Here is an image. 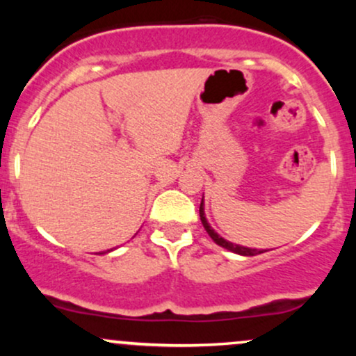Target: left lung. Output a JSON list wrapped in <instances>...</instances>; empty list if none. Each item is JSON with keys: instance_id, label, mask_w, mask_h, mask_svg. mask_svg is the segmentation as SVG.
I'll return each instance as SVG.
<instances>
[{"instance_id": "left-lung-1", "label": "left lung", "mask_w": 356, "mask_h": 356, "mask_svg": "<svg viewBox=\"0 0 356 356\" xmlns=\"http://www.w3.org/2000/svg\"><path fill=\"white\" fill-rule=\"evenodd\" d=\"M199 216H201V222H202L204 229L207 231V234L211 236V239L214 241L218 246L227 249V251H231V252H236V254H239V256H256V254H261V252L269 251V249H256V248L241 246V244L231 243V241L224 239L222 236L218 234V232L212 229L211 224L207 222V219H206V212H204V195H202V201H201V207H199Z\"/></svg>"}]
</instances>
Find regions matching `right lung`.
Wrapping results in <instances>:
<instances>
[{
	"mask_svg": "<svg viewBox=\"0 0 356 356\" xmlns=\"http://www.w3.org/2000/svg\"><path fill=\"white\" fill-rule=\"evenodd\" d=\"M110 251H113V249H108V251H105V252H110ZM105 252H100V254H105Z\"/></svg>",
	"mask_w": 356,
	"mask_h": 356,
	"instance_id": "1",
	"label": "right lung"
}]
</instances>
